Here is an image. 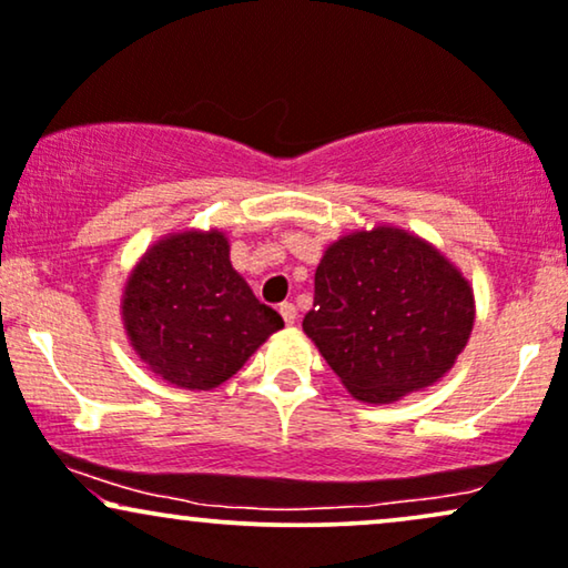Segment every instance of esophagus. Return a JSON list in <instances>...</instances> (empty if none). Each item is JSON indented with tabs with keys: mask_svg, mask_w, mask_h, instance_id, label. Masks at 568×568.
I'll list each match as a JSON object with an SVG mask.
<instances>
[{
	"mask_svg": "<svg viewBox=\"0 0 568 568\" xmlns=\"http://www.w3.org/2000/svg\"><path fill=\"white\" fill-rule=\"evenodd\" d=\"M278 313H282V318H284V324L286 326H292L297 321V307L292 305V303H282L278 305Z\"/></svg>",
	"mask_w": 568,
	"mask_h": 568,
	"instance_id": "34e87169",
	"label": "esophagus"
}]
</instances>
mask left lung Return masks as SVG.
<instances>
[{
	"label": "left lung",
	"mask_w": 568,
	"mask_h": 568,
	"mask_svg": "<svg viewBox=\"0 0 568 568\" xmlns=\"http://www.w3.org/2000/svg\"><path fill=\"white\" fill-rule=\"evenodd\" d=\"M474 326L471 286L432 244L403 229L342 236L316 268L303 318L347 392L400 400L453 368Z\"/></svg>",
	"instance_id": "8db88e82"
}]
</instances>
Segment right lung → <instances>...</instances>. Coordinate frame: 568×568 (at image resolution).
<instances>
[{"instance_id":"1","label":"right lung","mask_w":568,"mask_h":568,"mask_svg":"<svg viewBox=\"0 0 568 568\" xmlns=\"http://www.w3.org/2000/svg\"><path fill=\"white\" fill-rule=\"evenodd\" d=\"M123 321L146 366L184 389H213L284 326L231 268L221 231L158 242L131 273Z\"/></svg>"}]
</instances>
